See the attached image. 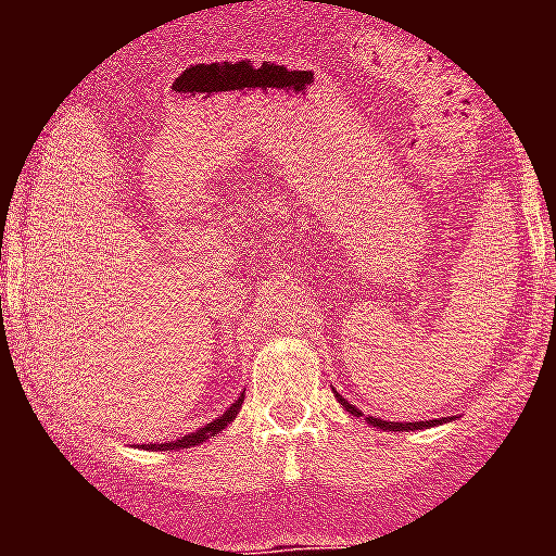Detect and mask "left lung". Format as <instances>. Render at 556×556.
<instances>
[{
	"label": "left lung",
	"instance_id": "8db88e82",
	"mask_svg": "<svg viewBox=\"0 0 556 556\" xmlns=\"http://www.w3.org/2000/svg\"><path fill=\"white\" fill-rule=\"evenodd\" d=\"M337 397H339V401H342V406H345V409L351 412V415H356V417L362 415V412H358L356 406L348 404L345 397H342V395H337ZM367 424L378 426V429H384V431H415V429H426V426H431V424H440V420H426V424H424V420H420V424H395V420H392V424H390V420H378V417H367Z\"/></svg>",
	"mask_w": 556,
	"mask_h": 556
}]
</instances>
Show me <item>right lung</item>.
<instances>
[{
  "instance_id": "add662e5",
  "label": "right lung",
  "mask_w": 556,
  "mask_h": 556,
  "mask_svg": "<svg viewBox=\"0 0 556 556\" xmlns=\"http://www.w3.org/2000/svg\"><path fill=\"white\" fill-rule=\"evenodd\" d=\"M242 401L244 397H239L236 404L228 406V412H225L223 417H217V420H211V424H205L200 431H191V434L180 437V440H172V443H161V445H147V451H178V448H191V445H200L205 443L208 437H217L219 431L225 429L228 424H233L236 415H239V409H242Z\"/></svg>"
}]
</instances>
